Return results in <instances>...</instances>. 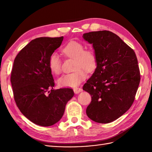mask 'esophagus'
<instances>
[{
	"instance_id": "esophagus-1",
	"label": "esophagus",
	"mask_w": 152,
	"mask_h": 152,
	"mask_svg": "<svg viewBox=\"0 0 152 152\" xmlns=\"http://www.w3.org/2000/svg\"><path fill=\"white\" fill-rule=\"evenodd\" d=\"M74 91L76 93V94H78V93H79L80 92L82 91V89L80 88H74Z\"/></svg>"
}]
</instances>
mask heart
Segmentation results:
<instances>
[{"instance_id":"1","label":"heart","mask_w":152,"mask_h":152,"mask_svg":"<svg viewBox=\"0 0 152 152\" xmlns=\"http://www.w3.org/2000/svg\"><path fill=\"white\" fill-rule=\"evenodd\" d=\"M64 56L74 59V69L72 72L64 74L58 80V83L61 87L78 86L87 77V72H92L97 66V55L93 49H85L82 42L71 40L62 49ZM48 66L51 72L59 74L61 72L62 61L56 53L51 54L48 59Z\"/></svg>"}]
</instances>
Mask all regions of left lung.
Listing matches in <instances>:
<instances>
[{"label": "left lung", "mask_w": 152, "mask_h": 152, "mask_svg": "<svg viewBox=\"0 0 152 152\" xmlns=\"http://www.w3.org/2000/svg\"><path fill=\"white\" fill-rule=\"evenodd\" d=\"M97 55V66L83 89L91 96L87 107L88 117L108 124L124 114L134 101L140 81L134 50L117 34L109 31L83 34Z\"/></svg>", "instance_id": "left-lung-1"}]
</instances>
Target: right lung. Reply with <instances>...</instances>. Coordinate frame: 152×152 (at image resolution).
I'll return each instance as SVG.
<instances>
[{"label": "right lung", "instance_id": "right-lung-1", "mask_svg": "<svg viewBox=\"0 0 152 152\" xmlns=\"http://www.w3.org/2000/svg\"><path fill=\"white\" fill-rule=\"evenodd\" d=\"M63 37H40L31 41L15 57L10 81L19 110L34 124L48 127L63 117L71 88L54 89L48 59L59 48Z\"/></svg>", "mask_w": 152, "mask_h": 152}]
</instances>
